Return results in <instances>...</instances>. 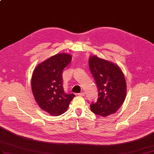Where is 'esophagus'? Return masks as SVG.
Listing matches in <instances>:
<instances>
[{
  "instance_id": "1",
  "label": "esophagus",
  "mask_w": 154,
  "mask_h": 154,
  "mask_svg": "<svg viewBox=\"0 0 154 154\" xmlns=\"http://www.w3.org/2000/svg\"><path fill=\"white\" fill-rule=\"evenodd\" d=\"M79 95L80 96H84L85 95V93L84 92H82V93H79Z\"/></svg>"
}]
</instances>
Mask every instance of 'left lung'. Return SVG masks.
I'll use <instances>...</instances> for the list:
<instances>
[{"mask_svg":"<svg viewBox=\"0 0 154 154\" xmlns=\"http://www.w3.org/2000/svg\"><path fill=\"white\" fill-rule=\"evenodd\" d=\"M89 66L99 93L97 102L90 104L91 112L102 117L116 113L126 97V82L122 71L118 66L97 56L89 58Z\"/></svg>","mask_w":154,"mask_h":154,"instance_id":"8db88e82","label":"left lung"}]
</instances>
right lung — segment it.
<instances>
[{"label": "right lung", "instance_id": "right-lung-1", "mask_svg": "<svg viewBox=\"0 0 154 154\" xmlns=\"http://www.w3.org/2000/svg\"><path fill=\"white\" fill-rule=\"evenodd\" d=\"M72 57L61 54L52 56L36 66L31 79L34 97L41 109L52 116L63 114L75 97L63 89L62 72Z\"/></svg>", "mask_w": 154, "mask_h": 154}]
</instances>
